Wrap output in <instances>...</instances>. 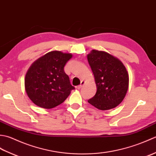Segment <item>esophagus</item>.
<instances>
[{
    "instance_id": "34e87169",
    "label": "esophagus",
    "mask_w": 156,
    "mask_h": 156,
    "mask_svg": "<svg viewBox=\"0 0 156 156\" xmlns=\"http://www.w3.org/2000/svg\"><path fill=\"white\" fill-rule=\"evenodd\" d=\"M84 83H85V82L83 81V80H82L81 82H80V84L79 85V86H78L77 88H78V89H80V88L82 87V86H83V85L84 84Z\"/></svg>"
}]
</instances>
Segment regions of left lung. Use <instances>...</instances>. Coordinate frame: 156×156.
Masks as SVG:
<instances>
[{
    "label": "left lung",
    "mask_w": 156,
    "mask_h": 156,
    "mask_svg": "<svg viewBox=\"0 0 156 156\" xmlns=\"http://www.w3.org/2000/svg\"><path fill=\"white\" fill-rule=\"evenodd\" d=\"M87 59L97 88L88 102L102 111L116 107L124 99L129 88V74L125 66L108 53L94 49Z\"/></svg>",
    "instance_id": "left-lung-1"
}]
</instances>
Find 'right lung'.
I'll use <instances>...</instances> for the list:
<instances>
[{"instance_id": "add662e5", "label": "right lung", "mask_w": 156, "mask_h": 156, "mask_svg": "<svg viewBox=\"0 0 156 156\" xmlns=\"http://www.w3.org/2000/svg\"><path fill=\"white\" fill-rule=\"evenodd\" d=\"M72 57L71 54L52 51L33 63L25 75V87L35 105L44 108L57 107L75 89L64 69Z\"/></svg>"}]
</instances>
